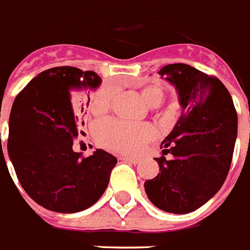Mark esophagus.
Instances as JSON below:
<instances>
[{"label": "esophagus", "mask_w": 250, "mask_h": 250, "mask_svg": "<svg viewBox=\"0 0 250 250\" xmlns=\"http://www.w3.org/2000/svg\"><path fill=\"white\" fill-rule=\"evenodd\" d=\"M120 159H121V160H124V162L132 163V164H137V163H140V159L136 156H126V155H121V156H120Z\"/></svg>", "instance_id": "1"}]
</instances>
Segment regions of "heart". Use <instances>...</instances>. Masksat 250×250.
Returning a JSON list of instances; mask_svg holds the SVG:
<instances>
[{
	"label": "heart",
	"mask_w": 250,
	"mask_h": 250,
	"mask_svg": "<svg viewBox=\"0 0 250 250\" xmlns=\"http://www.w3.org/2000/svg\"><path fill=\"white\" fill-rule=\"evenodd\" d=\"M116 87L110 83L102 84L90 97V110L101 116L110 109ZM141 94L150 106H157L164 100V91L157 84H145ZM155 134V129L145 122H126L121 120H105L94 126L97 143L107 149L121 153H139Z\"/></svg>",
	"instance_id": "obj_1"
}]
</instances>
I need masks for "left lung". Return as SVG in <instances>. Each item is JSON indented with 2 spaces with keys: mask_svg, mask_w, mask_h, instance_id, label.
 <instances>
[{
  "mask_svg": "<svg viewBox=\"0 0 250 250\" xmlns=\"http://www.w3.org/2000/svg\"><path fill=\"white\" fill-rule=\"evenodd\" d=\"M159 74L178 90L183 111L163 140L162 157L155 159L160 172L145 182V192L160 210L187 214L224 185L237 137V111L228 88L214 75L183 63L164 65Z\"/></svg>",
  "mask_w": 250,
  "mask_h": 250,
  "instance_id": "left-lung-1",
  "label": "left lung"
}]
</instances>
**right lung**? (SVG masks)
<instances>
[{
	"label": "right lung",
	"mask_w": 250,
	"mask_h": 250,
	"mask_svg": "<svg viewBox=\"0 0 250 250\" xmlns=\"http://www.w3.org/2000/svg\"><path fill=\"white\" fill-rule=\"evenodd\" d=\"M100 83L94 71L54 67L33 78L13 102L9 157L26 194L51 211L78 213L93 206L117 164L116 157L102 149L88 157L72 150L81 124L71 93Z\"/></svg>",
	"instance_id": "1"
}]
</instances>
